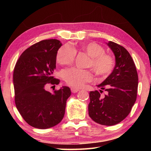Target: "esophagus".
I'll return each instance as SVG.
<instances>
[{
	"instance_id": "obj_1",
	"label": "esophagus",
	"mask_w": 151,
	"mask_h": 151,
	"mask_svg": "<svg viewBox=\"0 0 151 151\" xmlns=\"http://www.w3.org/2000/svg\"><path fill=\"white\" fill-rule=\"evenodd\" d=\"M70 90H71V92H72V93H77L78 91H80V89L78 88H76V87H71Z\"/></svg>"
}]
</instances>
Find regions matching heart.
Masks as SVG:
<instances>
[{
	"label": "heart",
	"mask_w": 151,
	"mask_h": 151,
	"mask_svg": "<svg viewBox=\"0 0 151 151\" xmlns=\"http://www.w3.org/2000/svg\"><path fill=\"white\" fill-rule=\"evenodd\" d=\"M77 49L85 52L89 56L87 67H90L97 75L105 78L112 73L114 67V59L112 55L105 53L104 48L98 43L92 42L82 43L78 48L66 45L58 50L56 60L61 65H70L74 61ZM66 83L74 87H80L84 84L94 79L93 74L89 70L71 68L63 73Z\"/></svg>",
	"instance_id": "b5f03b06"
}]
</instances>
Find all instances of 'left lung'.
Instances as JSON below:
<instances>
[{
    "instance_id": "obj_1",
    "label": "left lung",
    "mask_w": 151,
    "mask_h": 151,
    "mask_svg": "<svg viewBox=\"0 0 151 151\" xmlns=\"http://www.w3.org/2000/svg\"><path fill=\"white\" fill-rule=\"evenodd\" d=\"M115 56L112 73L98 85L101 90L91 91L88 114L97 123L112 126L119 123L131 111L136 101L138 74L136 66L126 48L116 43H107ZM105 95L101 96L103 91Z\"/></svg>"
}]
</instances>
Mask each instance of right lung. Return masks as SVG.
<instances>
[{
	"instance_id": "right-lung-1",
	"label": "right lung",
	"mask_w": 151,
	"mask_h": 151,
	"mask_svg": "<svg viewBox=\"0 0 151 151\" xmlns=\"http://www.w3.org/2000/svg\"><path fill=\"white\" fill-rule=\"evenodd\" d=\"M62 44L57 39L43 40L25 50L13 72L14 101L17 109L28 124L45 129L58 124L65 112L70 89L63 86L53 93L47 91L48 84L58 85L54 78L56 55Z\"/></svg>"
}]
</instances>
